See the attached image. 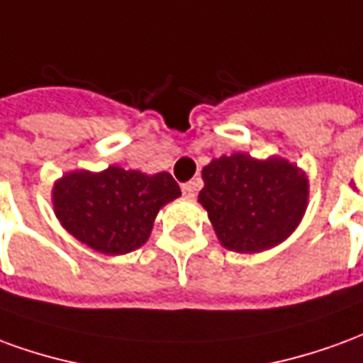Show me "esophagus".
I'll list each match as a JSON object with an SVG mask.
<instances>
[{
    "instance_id": "34e87169",
    "label": "esophagus",
    "mask_w": 363,
    "mask_h": 363,
    "mask_svg": "<svg viewBox=\"0 0 363 363\" xmlns=\"http://www.w3.org/2000/svg\"><path fill=\"white\" fill-rule=\"evenodd\" d=\"M196 189H198V184L194 181H190L186 182V184H182V194L186 198H194L196 196Z\"/></svg>"
}]
</instances>
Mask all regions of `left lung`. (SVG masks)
Listing matches in <instances>:
<instances>
[{"mask_svg": "<svg viewBox=\"0 0 363 363\" xmlns=\"http://www.w3.org/2000/svg\"><path fill=\"white\" fill-rule=\"evenodd\" d=\"M204 206L220 243L235 252H262L286 241L303 218L307 174L288 159L233 153L202 169Z\"/></svg>", "mask_w": 363, "mask_h": 363, "instance_id": "1", "label": "left lung"}]
</instances>
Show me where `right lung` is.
<instances>
[{"mask_svg":"<svg viewBox=\"0 0 363 363\" xmlns=\"http://www.w3.org/2000/svg\"><path fill=\"white\" fill-rule=\"evenodd\" d=\"M181 189L169 173L145 174L108 167L101 173L72 171L52 189L54 213L67 233L103 255L140 249L159 210Z\"/></svg>","mask_w":363,"mask_h":363,"instance_id":"obj_1","label":"right lung"}]
</instances>
